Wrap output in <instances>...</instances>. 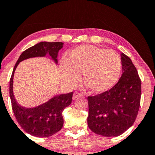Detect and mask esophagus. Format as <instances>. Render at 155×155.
<instances>
[{
	"mask_svg": "<svg viewBox=\"0 0 155 155\" xmlns=\"http://www.w3.org/2000/svg\"><path fill=\"white\" fill-rule=\"evenodd\" d=\"M82 97V94L76 92L73 94V99H74V100H75V99H76L77 97Z\"/></svg>",
	"mask_w": 155,
	"mask_h": 155,
	"instance_id": "esophagus-1",
	"label": "esophagus"
}]
</instances>
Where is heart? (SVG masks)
Segmentation results:
<instances>
[{
	"label": "heart",
	"instance_id": "1",
	"mask_svg": "<svg viewBox=\"0 0 155 155\" xmlns=\"http://www.w3.org/2000/svg\"><path fill=\"white\" fill-rule=\"evenodd\" d=\"M121 66L120 58L114 50L83 45L71 51L69 60L62 59L61 72L63 81L73 85L82 71L83 81L89 90L101 93L116 84Z\"/></svg>",
	"mask_w": 155,
	"mask_h": 155
}]
</instances>
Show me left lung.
Segmentation results:
<instances>
[{
    "label": "left lung",
    "instance_id": "left-lung-1",
    "mask_svg": "<svg viewBox=\"0 0 155 155\" xmlns=\"http://www.w3.org/2000/svg\"><path fill=\"white\" fill-rule=\"evenodd\" d=\"M122 76L110 90L88 97L87 124L91 131L104 137H118L137 118L141 100V80L131 60L120 53Z\"/></svg>",
    "mask_w": 155,
    "mask_h": 155
}]
</instances>
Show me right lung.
Returning a JSON list of instances; mask_svg holds the SVG:
<instances>
[{
	"label": "right lung",
	"mask_w": 155,
	"mask_h": 155,
	"mask_svg": "<svg viewBox=\"0 0 155 155\" xmlns=\"http://www.w3.org/2000/svg\"><path fill=\"white\" fill-rule=\"evenodd\" d=\"M63 47V43L60 42H41L37 43L21 54L13 70L9 87L12 110L20 126L27 133L35 137H50L62 128L63 126L62 113L63 110L71 103L73 92L56 94L48 101L36 107H23L18 104L14 97L13 91L14 72L21 61L31 58L45 57L47 54L57 64L58 53Z\"/></svg>",
	"instance_id": "obj_1"
}]
</instances>
